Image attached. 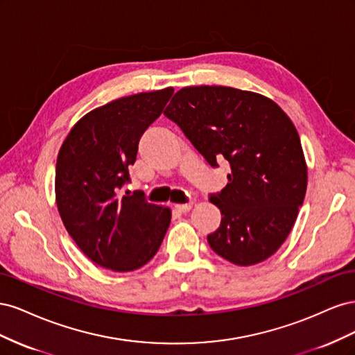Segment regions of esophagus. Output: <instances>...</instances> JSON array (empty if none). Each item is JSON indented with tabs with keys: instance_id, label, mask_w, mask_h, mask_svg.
Instances as JSON below:
<instances>
[{
	"instance_id": "34e87169",
	"label": "esophagus",
	"mask_w": 355,
	"mask_h": 355,
	"mask_svg": "<svg viewBox=\"0 0 355 355\" xmlns=\"http://www.w3.org/2000/svg\"><path fill=\"white\" fill-rule=\"evenodd\" d=\"M175 207H176V210H179V211H182V213H187V211H189V210H191L192 204H191V202H185V204H178V206H175Z\"/></svg>"
}]
</instances>
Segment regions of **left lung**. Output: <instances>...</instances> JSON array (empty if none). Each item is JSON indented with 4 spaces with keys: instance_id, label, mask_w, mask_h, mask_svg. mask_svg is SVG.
Segmentation results:
<instances>
[{
    "instance_id": "left-lung-1",
    "label": "left lung",
    "mask_w": 355,
    "mask_h": 355,
    "mask_svg": "<svg viewBox=\"0 0 355 355\" xmlns=\"http://www.w3.org/2000/svg\"><path fill=\"white\" fill-rule=\"evenodd\" d=\"M164 115L211 168L227 159L222 191L209 194L222 214L207 235L214 253L249 266L272 256L292 231L306 192V164L293 123L265 96L222 85L179 90Z\"/></svg>"
}]
</instances>
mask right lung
Wrapping results in <instances>:
<instances>
[{
    "label": "right lung",
    "instance_id": "obj_1",
    "mask_svg": "<svg viewBox=\"0 0 355 355\" xmlns=\"http://www.w3.org/2000/svg\"><path fill=\"white\" fill-rule=\"evenodd\" d=\"M173 89L139 93L84 115L63 142L56 164V201L81 252L106 270L135 271L153 259L171 213L142 191L128 192V167L139 141L163 112Z\"/></svg>",
    "mask_w": 355,
    "mask_h": 355
}]
</instances>
